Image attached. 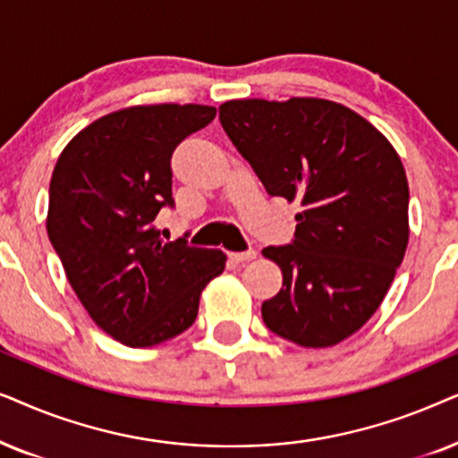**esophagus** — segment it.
Returning <instances> with one entry per match:
<instances>
[{
	"label": "esophagus",
	"instance_id": "esophagus-1",
	"mask_svg": "<svg viewBox=\"0 0 458 458\" xmlns=\"http://www.w3.org/2000/svg\"><path fill=\"white\" fill-rule=\"evenodd\" d=\"M255 253L253 249H249V251H239V253H230V259L234 261V264H242V261H249V259H253L255 258Z\"/></svg>",
	"mask_w": 458,
	"mask_h": 458
}]
</instances>
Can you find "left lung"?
<instances>
[{"instance_id": "8db88e82", "label": "left lung", "mask_w": 458, "mask_h": 458, "mask_svg": "<svg viewBox=\"0 0 458 458\" xmlns=\"http://www.w3.org/2000/svg\"><path fill=\"white\" fill-rule=\"evenodd\" d=\"M219 121L270 197L297 200L295 236L266 247L283 289L261 303L278 337L328 347L381 306L408 245V182L392 144L331 100H230Z\"/></svg>"}]
</instances>
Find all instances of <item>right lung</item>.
I'll list each match as a JSON object with an SVG mask.
<instances>
[{
    "instance_id": "right-lung-1",
    "label": "right lung",
    "mask_w": 458,
    "mask_h": 458,
    "mask_svg": "<svg viewBox=\"0 0 458 458\" xmlns=\"http://www.w3.org/2000/svg\"><path fill=\"white\" fill-rule=\"evenodd\" d=\"M216 119L200 105L133 106L71 140L50 182L47 236L79 301L130 347L184 333L225 253L161 241L155 219L174 209L172 155Z\"/></svg>"
}]
</instances>
